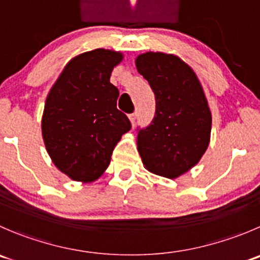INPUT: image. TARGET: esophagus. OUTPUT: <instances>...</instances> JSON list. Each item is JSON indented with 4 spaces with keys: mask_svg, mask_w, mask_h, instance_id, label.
Returning a JSON list of instances; mask_svg holds the SVG:
<instances>
[{
    "mask_svg": "<svg viewBox=\"0 0 260 260\" xmlns=\"http://www.w3.org/2000/svg\"><path fill=\"white\" fill-rule=\"evenodd\" d=\"M136 118H137V114H136V113H132V114H129V120H131V123H132V125H135Z\"/></svg>",
    "mask_w": 260,
    "mask_h": 260,
    "instance_id": "obj_1",
    "label": "esophagus"
}]
</instances>
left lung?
<instances>
[{"label": "left lung", "mask_w": 260, "mask_h": 260, "mask_svg": "<svg viewBox=\"0 0 260 260\" xmlns=\"http://www.w3.org/2000/svg\"><path fill=\"white\" fill-rule=\"evenodd\" d=\"M136 67L156 100L152 122L138 129V152L148 171L175 179L198 164L210 143L212 115L205 91L193 70L174 54L143 53Z\"/></svg>", "instance_id": "8db88e82"}]
</instances>
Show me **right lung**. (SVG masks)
Here are the masks:
<instances>
[{"label": "right lung", "instance_id": "add662e5", "mask_svg": "<svg viewBox=\"0 0 260 260\" xmlns=\"http://www.w3.org/2000/svg\"><path fill=\"white\" fill-rule=\"evenodd\" d=\"M123 54L95 49L72 58L45 100L42 135L54 165L76 181L103 175L114 147L131 129L117 109L119 91L110 84Z\"/></svg>", "mask_w": 260, "mask_h": 260}]
</instances>
